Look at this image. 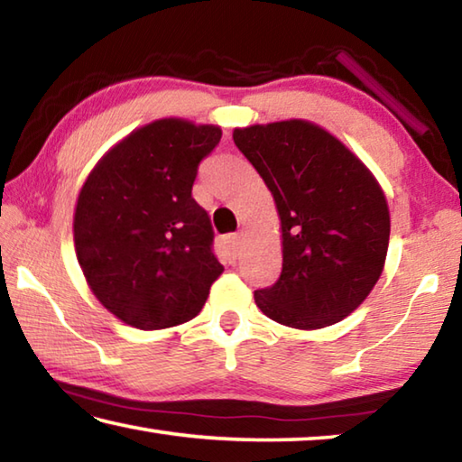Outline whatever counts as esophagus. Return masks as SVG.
I'll return each mask as SVG.
<instances>
[{
	"instance_id": "34e87169",
	"label": "esophagus",
	"mask_w": 462,
	"mask_h": 462,
	"mask_svg": "<svg viewBox=\"0 0 462 462\" xmlns=\"http://www.w3.org/2000/svg\"><path fill=\"white\" fill-rule=\"evenodd\" d=\"M226 245L230 246L234 256H238L240 250H242V234L236 232V234H230V236H226Z\"/></svg>"
}]
</instances>
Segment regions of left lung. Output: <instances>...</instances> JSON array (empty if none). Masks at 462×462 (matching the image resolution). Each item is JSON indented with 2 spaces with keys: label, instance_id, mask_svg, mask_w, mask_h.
Here are the masks:
<instances>
[{
  "label": "left lung",
  "instance_id": "8db88e82",
  "mask_svg": "<svg viewBox=\"0 0 462 462\" xmlns=\"http://www.w3.org/2000/svg\"><path fill=\"white\" fill-rule=\"evenodd\" d=\"M273 193L283 236L277 283L254 301L275 322L316 330L371 293L385 264L389 208L379 183L330 132L306 120L234 130Z\"/></svg>",
  "mask_w": 462,
  "mask_h": 462
}]
</instances>
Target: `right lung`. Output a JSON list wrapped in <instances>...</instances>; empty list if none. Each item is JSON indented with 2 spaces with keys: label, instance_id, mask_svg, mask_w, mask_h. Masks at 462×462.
Returning <instances> with one entry per match:
<instances>
[{
  "label": "right lung",
  "instance_id": "1",
  "mask_svg": "<svg viewBox=\"0 0 462 462\" xmlns=\"http://www.w3.org/2000/svg\"><path fill=\"white\" fill-rule=\"evenodd\" d=\"M217 126L156 120L116 144L77 199L75 250L91 291L140 330L189 322L224 267L209 216L191 198Z\"/></svg>",
  "mask_w": 462,
  "mask_h": 462
}]
</instances>
